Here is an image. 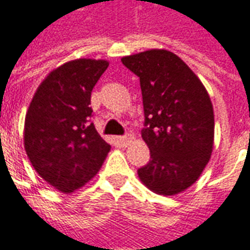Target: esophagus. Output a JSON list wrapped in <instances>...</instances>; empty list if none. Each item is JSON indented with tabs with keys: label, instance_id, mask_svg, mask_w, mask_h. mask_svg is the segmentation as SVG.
I'll return each mask as SVG.
<instances>
[{
	"label": "esophagus",
	"instance_id": "esophagus-1",
	"mask_svg": "<svg viewBox=\"0 0 250 250\" xmlns=\"http://www.w3.org/2000/svg\"><path fill=\"white\" fill-rule=\"evenodd\" d=\"M131 142H132V138L131 135H125V136H115V143L118 145V146H128Z\"/></svg>",
	"mask_w": 250,
	"mask_h": 250
}]
</instances>
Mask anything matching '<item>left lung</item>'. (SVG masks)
Here are the masks:
<instances>
[{
    "label": "left lung",
    "instance_id": "left-lung-1",
    "mask_svg": "<svg viewBox=\"0 0 250 250\" xmlns=\"http://www.w3.org/2000/svg\"><path fill=\"white\" fill-rule=\"evenodd\" d=\"M122 62L141 82L142 138L150 161L138 168V175L155 193H181L198 179L211 155L214 114L209 95L173 52L151 49L123 57Z\"/></svg>",
    "mask_w": 250,
    "mask_h": 250
}]
</instances>
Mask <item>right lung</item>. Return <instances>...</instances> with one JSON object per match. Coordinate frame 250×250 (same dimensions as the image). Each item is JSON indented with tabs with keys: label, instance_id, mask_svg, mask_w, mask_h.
Instances as JSON below:
<instances>
[{
	"label": "right lung",
	"instance_id": "add662e5",
	"mask_svg": "<svg viewBox=\"0 0 250 250\" xmlns=\"http://www.w3.org/2000/svg\"><path fill=\"white\" fill-rule=\"evenodd\" d=\"M105 60L79 59L51 72L30 102L24 145L32 166L62 193L82 188L98 173L109 146L91 122V93Z\"/></svg>",
	"mask_w": 250,
	"mask_h": 250
}]
</instances>
